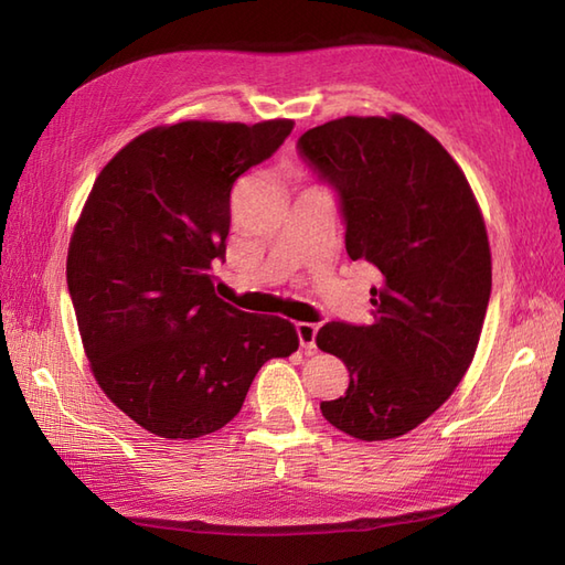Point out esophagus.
Listing matches in <instances>:
<instances>
[{"mask_svg":"<svg viewBox=\"0 0 565 565\" xmlns=\"http://www.w3.org/2000/svg\"><path fill=\"white\" fill-rule=\"evenodd\" d=\"M296 332H298V342H301L303 350L308 354H313L316 352V334H318L316 322H296Z\"/></svg>","mask_w":565,"mask_h":565,"instance_id":"obj_1","label":"esophagus"}]
</instances>
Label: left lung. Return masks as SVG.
Here are the masks:
<instances>
[{
  "label": "left lung",
  "instance_id": "1",
  "mask_svg": "<svg viewBox=\"0 0 565 565\" xmlns=\"http://www.w3.org/2000/svg\"><path fill=\"white\" fill-rule=\"evenodd\" d=\"M298 148L340 191L347 255L381 271L374 326L328 322L316 334L350 371L322 417L354 439H395L473 362L493 284L483 213L461 167L403 114L334 118Z\"/></svg>",
  "mask_w": 565,
  "mask_h": 565
}]
</instances>
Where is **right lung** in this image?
<instances>
[{
	"label": "right lung",
	"mask_w": 565,
	"mask_h": 565,
	"mask_svg": "<svg viewBox=\"0 0 565 565\" xmlns=\"http://www.w3.org/2000/svg\"><path fill=\"white\" fill-rule=\"evenodd\" d=\"M291 118L154 126L94 182L67 249V289L89 369L134 423L196 439L239 413L264 362L298 350L279 316L213 291L235 179L267 160Z\"/></svg>",
	"instance_id": "1"
}]
</instances>
